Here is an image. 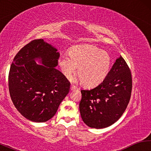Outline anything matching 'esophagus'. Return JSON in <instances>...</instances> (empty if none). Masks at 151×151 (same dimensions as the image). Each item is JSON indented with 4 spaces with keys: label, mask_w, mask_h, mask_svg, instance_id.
Instances as JSON below:
<instances>
[{
    "label": "esophagus",
    "mask_w": 151,
    "mask_h": 151,
    "mask_svg": "<svg viewBox=\"0 0 151 151\" xmlns=\"http://www.w3.org/2000/svg\"><path fill=\"white\" fill-rule=\"evenodd\" d=\"M76 88H76V86L71 85V86H70V90H71V91H75V90H76Z\"/></svg>",
    "instance_id": "1"
}]
</instances>
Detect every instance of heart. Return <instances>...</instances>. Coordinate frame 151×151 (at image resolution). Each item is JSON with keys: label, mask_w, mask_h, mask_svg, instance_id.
<instances>
[{"label": "heart", "mask_w": 151, "mask_h": 151, "mask_svg": "<svg viewBox=\"0 0 151 151\" xmlns=\"http://www.w3.org/2000/svg\"><path fill=\"white\" fill-rule=\"evenodd\" d=\"M68 54L61 55L58 61L66 78L75 74L77 67L82 85L93 86L101 83L108 75L111 58L105 51L94 46L79 45L70 48Z\"/></svg>", "instance_id": "b5f03b06"}]
</instances>
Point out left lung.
Here are the masks:
<instances>
[{
  "label": "left lung",
  "mask_w": 151,
  "mask_h": 151,
  "mask_svg": "<svg viewBox=\"0 0 151 151\" xmlns=\"http://www.w3.org/2000/svg\"><path fill=\"white\" fill-rule=\"evenodd\" d=\"M132 86L131 70L121 56L100 85L91 90H81L79 109L84 122L94 129L114 124L127 109Z\"/></svg>",
  "instance_id": "8db88e82"
}]
</instances>
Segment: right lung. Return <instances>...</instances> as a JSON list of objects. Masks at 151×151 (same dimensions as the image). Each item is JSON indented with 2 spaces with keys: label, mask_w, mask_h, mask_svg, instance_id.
Returning a JSON list of instances; mask_svg holds the SVG:
<instances>
[{
  "label": "right lung",
  "mask_w": 151,
  "mask_h": 151,
  "mask_svg": "<svg viewBox=\"0 0 151 151\" xmlns=\"http://www.w3.org/2000/svg\"><path fill=\"white\" fill-rule=\"evenodd\" d=\"M60 54L43 39H35L15 56L9 74L10 96L29 121L43 122L55 115L69 92L70 82L56 67ZM39 58L42 65L35 60Z\"/></svg>",
  "instance_id": "1"
}]
</instances>
